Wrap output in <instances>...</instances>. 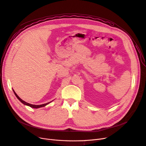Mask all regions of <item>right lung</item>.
Segmentation results:
<instances>
[{"mask_svg":"<svg viewBox=\"0 0 146 146\" xmlns=\"http://www.w3.org/2000/svg\"><path fill=\"white\" fill-rule=\"evenodd\" d=\"M13 92H14V93H15V96H16V98L18 99V100L20 101L21 103H22L23 104H25V105H26V106H29V107H31V108H34V109H38V108H43V107H44V106H46V105H47L48 104H49V103H50L52 101H51V102H48V103H45V104H40V105H35V104H30V103H27V102H25L24 100H23L22 99H21L20 98H19V97L17 96V94L16 93V92L14 91V90L13 89Z\"/></svg>","mask_w":146,"mask_h":146,"instance_id":"add662e5","label":"right lung"}]
</instances>
